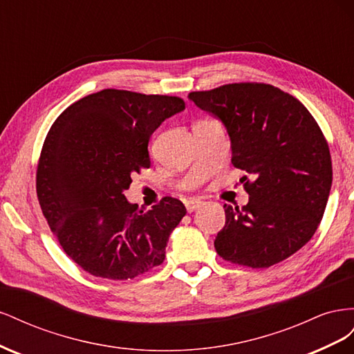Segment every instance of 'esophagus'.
I'll return each instance as SVG.
<instances>
[{"mask_svg": "<svg viewBox=\"0 0 354 354\" xmlns=\"http://www.w3.org/2000/svg\"><path fill=\"white\" fill-rule=\"evenodd\" d=\"M202 205H203V201H201L198 198H190L186 201V208L189 212H194L195 209H198Z\"/></svg>", "mask_w": 354, "mask_h": 354, "instance_id": "esophagus-1", "label": "esophagus"}]
</instances>
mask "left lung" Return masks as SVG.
<instances>
[{
    "label": "left lung",
    "instance_id": "1",
    "mask_svg": "<svg viewBox=\"0 0 354 354\" xmlns=\"http://www.w3.org/2000/svg\"><path fill=\"white\" fill-rule=\"evenodd\" d=\"M189 99L217 116L232 142V164L246 176L250 202L224 203L226 224L214 241L233 264L266 269L286 260L312 239L332 185L326 138L294 95L263 82H234Z\"/></svg>",
    "mask_w": 354,
    "mask_h": 354
}]
</instances>
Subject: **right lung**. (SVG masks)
I'll use <instances>...</instances> for the list:
<instances>
[{
    "label": "right lung",
    "instance_id": "right-lung-1",
    "mask_svg": "<svg viewBox=\"0 0 354 354\" xmlns=\"http://www.w3.org/2000/svg\"><path fill=\"white\" fill-rule=\"evenodd\" d=\"M183 109L176 95L106 88L72 103L53 122L38 160L37 195L63 251L85 272L127 281L164 263L186 207L165 196L138 209L124 190L133 174L151 167L153 131Z\"/></svg>",
    "mask_w": 354,
    "mask_h": 354
}]
</instances>
